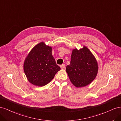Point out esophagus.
I'll return each instance as SVG.
<instances>
[{
    "mask_svg": "<svg viewBox=\"0 0 121 121\" xmlns=\"http://www.w3.org/2000/svg\"><path fill=\"white\" fill-rule=\"evenodd\" d=\"M65 65L64 64L60 65V67L61 69H64L65 68Z\"/></svg>",
    "mask_w": 121,
    "mask_h": 121,
    "instance_id": "esophagus-1",
    "label": "esophagus"
}]
</instances>
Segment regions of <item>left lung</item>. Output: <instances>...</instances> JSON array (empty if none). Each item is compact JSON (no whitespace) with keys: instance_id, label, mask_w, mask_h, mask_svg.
<instances>
[{"instance_id":"obj_1","label":"left lung","mask_w":121,"mask_h":121,"mask_svg":"<svg viewBox=\"0 0 121 121\" xmlns=\"http://www.w3.org/2000/svg\"><path fill=\"white\" fill-rule=\"evenodd\" d=\"M97 62L88 48L72 50L70 63L66 66V72L71 82L76 87H85L95 78L98 73Z\"/></svg>"}]
</instances>
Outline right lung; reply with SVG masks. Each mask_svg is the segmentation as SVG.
I'll return each instance as SVG.
<instances>
[{
	"label": "right lung",
	"mask_w": 121,
	"mask_h": 121,
	"mask_svg": "<svg viewBox=\"0 0 121 121\" xmlns=\"http://www.w3.org/2000/svg\"><path fill=\"white\" fill-rule=\"evenodd\" d=\"M52 52V48L43 42L36 44L31 50L24 63V71L30 83L39 87L45 86L60 70Z\"/></svg>",
	"instance_id": "add662e5"
}]
</instances>
